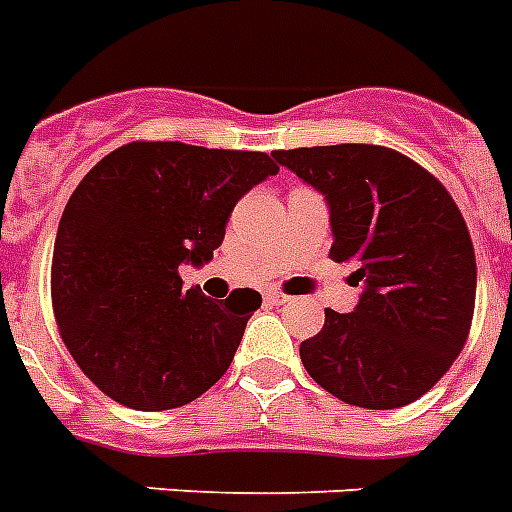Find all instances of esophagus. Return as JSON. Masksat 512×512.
<instances>
[{
	"label": "esophagus",
	"instance_id": "obj_1",
	"mask_svg": "<svg viewBox=\"0 0 512 512\" xmlns=\"http://www.w3.org/2000/svg\"><path fill=\"white\" fill-rule=\"evenodd\" d=\"M263 297H265V302H270V305H289V302H292V297H289V294L278 292V289H268Z\"/></svg>",
	"mask_w": 512,
	"mask_h": 512
}]
</instances>
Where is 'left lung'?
Instances as JSON below:
<instances>
[{
	"label": "left lung",
	"instance_id": "8db88e82",
	"mask_svg": "<svg viewBox=\"0 0 512 512\" xmlns=\"http://www.w3.org/2000/svg\"><path fill=\"white\" fill-rule=\"evenodd\" d=\"M326 194L331 260L355 263L352 313L299 344L305 371L347 405H410L450 371L476 305V255L463 213L429 170L378 144L273 152Z\"/></svg>",
	"mask_w": 512,
	"mask_h": 512
}]
</instances>
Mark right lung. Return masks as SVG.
<instances>
[{"instance_id":"1","label":"right lung","mask_w":512,"mask_h":512,"mask_svg":"<svg viewBox=\"0 0 512 512\" xmlns=\"http://www.w3.org/2000/svg\"><path fill=\"white\" fill-rule=\"evenodd\" d=\"M276 173L265 152L131 141L83 176L54 239L52 310L110 400L173 410L228 371L263 297L210 299L178 265L213 260L236 202Z\"/></svg>"}]
</instances>
